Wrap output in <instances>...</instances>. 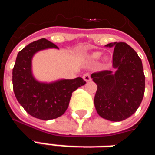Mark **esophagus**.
Here are the masks:
<instances>
[{
	"instance_id": "34e87169",
	"label": "esophagus",
	"mask_w": 155,
	"mask_h": 155,
	"mask_svg": "<svg viewBox=\"0 0 155 155\" xmlns=\"http://www.w3.org/2000/svg\"><path fill=\"white\" fill-rule=\"evenodd\" d=\"M83 80H84V81H86V82H88V81H91V75H90V74H89V73H86V74H84V75H83Z\"/></svg>"
}]
</instances>
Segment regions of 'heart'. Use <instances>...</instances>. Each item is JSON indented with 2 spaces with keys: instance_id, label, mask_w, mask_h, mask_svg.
<instances>
[{
  "instance_id": "b5f03b06",
  "label": "heart",
  "mask_w": 155,
  "mask_h": 155,
  "mask_svg": "<svg viewBox=\"0 0 155 155\" xmlns=\"http://www.w3.org/2000/svg\"><path fill=\"white\" fill-rule=\"evenodd\" d=\"M101 54L102 53L101 52H99V51H96V52H93V53H91L88 55V58L91 60V61H95V60H98V59H100L101 56ZM104 61H108V57L107 56H104Z\"/></svg>"
}]
</instances>
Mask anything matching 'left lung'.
<instances>
[{
  "label": "left lung",
  "mask_w": 155,
  "mask_h": 155,
  "mask_svg": "<svg viewBox=\"0 0 155 155\" xmlns=\"http://www.w3.org/2000/svg\"><path fill=\"white\" fill-rule=\"evenodd\" d=\"M114 47L113 67L115 71L93 73L97 84L94 103L99 115L110 121H122L135 113L144 94L145 77L141 59L124 42L105 45Z\"/></svg>",
  "instance_id": "left-lung-1"
}]
</instances>
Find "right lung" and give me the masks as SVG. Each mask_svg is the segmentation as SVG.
Masks as SVG:
<instances>
[{
  "label": "right lung",
  "instance_id": "right-lung-1",
  "mask_svg": "<svg viewBox=\"0 0 155 155\" xmlns=\"http://www.w3.org/2000/svg\"><path fill=\"white\" fill-rule=\"evenodd\" d=\"M49 48L59 49L44 38L26 45L17 54L12 71L16 100L29 114L43 120L61 116L67 110L73 91L85 84L81 77L50 83L37 81L32 73V58L38 51Z\"/></svg>",
  "mask_w": 155,
  "mask_h": 155
}]
</instances>
